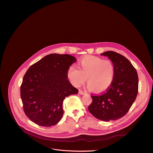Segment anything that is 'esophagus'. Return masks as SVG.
Masks as SVG:
<instances>
[{
  "label": "esophagus",
  "instance_id": "1",
  "mask_svg": "<svg viewBox=\"0 0 153 153\" xmlns=\"http://www.w3.org/2000/svg\"><path fill=\"white\" fill-rule=\"evenodd\" d=\"M79 94H81V95L85 94V93H84L82 90H79Z\"/></svg>",
  "mask_w": 153,
  "mask_h": 153
}]
</instances>
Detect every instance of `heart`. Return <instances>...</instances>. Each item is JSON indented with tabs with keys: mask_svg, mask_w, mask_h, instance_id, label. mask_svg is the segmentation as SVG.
Instances as JSON below:
<instances>
[{
	"mask_svg": "<svg viewBox=\"0 0 153 153\" xmlns=\"http://www.w3.org/2000/svg\"><path fill=\"white\" fill-rule=\"evenodd\" d=\"M77 66L79 69L71 65L67 71L68 79L76 87L83 85L87 78L88 89L102 93L110 88L114 81L115 69L110 60L89 56L80 60Z\"/></svg>",
	"mask_w": 153,
	"mask_h": 153,
	"instance_id": "1",
	"label": "heart"
}]
</instances>
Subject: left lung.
<instances>
[{"label": "left lung", "mask_w": 153, "mask_h": 153, "mask_svg": "<svg viewBox=\"0 0 153 153\" xmlns=\"http://www.w3.org/2000/svg\"><path fill=\"white\" fill-rule=\"evenodd\" d=\"M107 56L115 69L114 81L108 90L101 95L91 96L88 106L90 113L97 119L109 122L123 117L135 101L138 93L137 73L125 57L113 51L100 54Z\"/></svg>", "instance_id": "1"}]
</instances>
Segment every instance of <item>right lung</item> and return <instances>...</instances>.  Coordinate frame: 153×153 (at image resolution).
Returning a JSON list of instances; mask_svg holds the SVG:
<instances>
[{
    "label": "right lung",
    "mask_w": 153,
    "mask_h": 153,
    "mask_svg": "<svg viewBox=\"0 0 153 153\" xmlns=\"http://www.w3.org/2000/svg\"><path fill=\"white\" fill-rule=\"evenodd\" d=\"M76 58L69 54H50L33 64L20 86L26 116L42 126L56 125L63 114V100L79 91L68 80L67 71Z\"/></svg>",
    "instance_id": "right-lung-1"
}]
</instances>
